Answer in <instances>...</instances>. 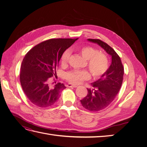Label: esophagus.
I'll list each match as a JSON object with an SVG mask.
<instances>
[{
  "label": "esophagus",
  "instance_id": "1",
  "mask_svg": "<svg viewBox=\"0 0 147 147\" xmlns=\"http://www.w3.org/2000/svg\"><path fill=\"white\" fill-rule=\"evenodd\" d=\"M67 87H71V88H77V86L75 85V84H70V83L67 84Z\"/></svg>",
  "mask_w": 147,
  "mask_h": 147
}]
</instances>
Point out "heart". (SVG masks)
Listing matches in <instances>:
<instances>
[{
	"mask_svg": "<svg viewBox=\"0 0 147 147\" xmlns=\"http://www.w3.org/2000/svg\"><path fill=\"white\" fill-rule=\"evenodd\" d=\"M76 50L84 59L87 60V66L94 78L101 77L109 69V59L107 55L99 51L97 48L91 46H81L77 47ZM70 51L65 50L61 58L62 65H65L67 63ZM90 77V74L86 70H72L65 74V78L69 82L77 84L84 80Z\"/></svg>",
	"mask_w": 147,
	"mask_h": 147,
	"instance_id": "1",
	"label": "heart"
}]
</instances>
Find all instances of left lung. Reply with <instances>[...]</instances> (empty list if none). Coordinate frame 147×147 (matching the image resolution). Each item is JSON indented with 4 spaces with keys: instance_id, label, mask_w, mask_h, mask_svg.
Returning <instances> with one entry per match:
<instances>
[{
    "instance_id": "left-lung-1",
    "label": "left lung",
    "mask_w": 147,
    "mask_h": 147,
    "mask_svg": "<svg viewBox=\"0 0 147 147\" xmlns=\"http://www.w3.org/2000/svg\"><path fill=\"white\" fill-rule=\"evenodd\" d=\"M96 43L112 56V64L98 80L91 83L92 89H87L88 94L80 100L82 106L91 112H97L108 107L116 97L122 85L124 67L120 57L107 43L99 39H88Z\"/></svg>"
}]
</instances>
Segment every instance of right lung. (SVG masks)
I'll use <instances>...</instances> for the list:
<instances>
[{
    "label": "right lung",
    "mask_w": 147,
    "mask_h": 147,
    "mask_svg": "<svg viewBox=\"0 0 147 147\" xmlns=\"http://www.w3.org/2000/svg\"><path fill=\"white\" fill-rule=\"evenodd\" d=\"M77 38H51L41 42L27 53L22 62L20 82L26 96L33 104L46 108L54 105L60 92L66 88L57 83L53 87L50 79L56 75V69L63 53Z\"/></svg>",
    "instance_id": "right-lung-1"
}]
</instances>
